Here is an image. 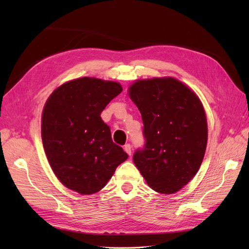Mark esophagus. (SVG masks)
Here are the masks:
<instances>
[{
    "label": "esophagus",
    "instance_id": "obj_1",
    "mask_svg": "<svg viewBox=\"0 0 249 249\" xmlns=\"http://www.w3.org/2000/svg\"><path fill=\"white\" fill-rule=\"evenodd\" d=\"M124 152L127 155L131 156V154H132V146H131V144H129V143H126V144L124 146Z\"/></svg>",
    "mask_w": 249,
    "mask_h": 249
}]
</instances>
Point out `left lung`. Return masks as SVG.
<instances>
[{"label": "left lung", "instance_id": "left-lung-1", "mask_svg": "<svg viewBox=\"0 0 249 249\" xmlns=\"http://www.w3.org/2000/svg\"><path fill=\"white\" fill-rule=\"evenodd\" d=\"M138 107L145 144L133 156L153 190L172 194L198 171L208 141L205 110L197 95L173 78L138 80L129 88Z\"/></svg>", "mask_w": 249, "mask_h": 249}]
</instances>
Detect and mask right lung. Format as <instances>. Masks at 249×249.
Instances as JSON below:
<instances>
[{
	"mask_svg": "<svg viewBox=\"0 0 249 249\" xmlns=\"http://www.w3.org/2000/svg\"><path fill=\"white\" fill-rule=\"evenodd\" d=\"M123 91L119 83L80 78L58 87L44 105L41 138L49 163L65 187L93 194L127 159L101 113Z\"/></svg>",
	"mask_w": 249,
	"mask_h": 249,
	"instance_id": "1",
	"label": "right lung"
}]
</instances>
